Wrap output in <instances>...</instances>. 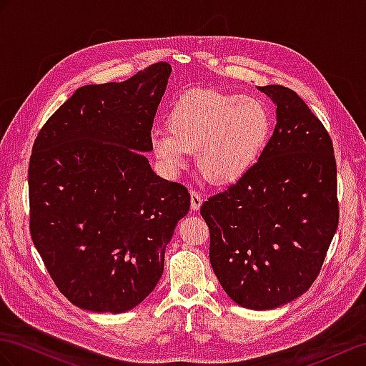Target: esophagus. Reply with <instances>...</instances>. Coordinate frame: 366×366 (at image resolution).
<instances>
[{
    "label": "esophagus",
    "mask_w": 366,
    "mask_h": 366,
    "mask_svg": "<svg viewBox=\"0 0 366 366\" xmlns=\"http://www.w3.org/2000/svg\"><path fill=\"white\" fill-rule=\"evenodd\" d=\"M202 201H204V198H202V194H201V193L194 192V190H193V192H190V207H192V210L198 212V210L201 209Z\"/></svg>",
    "instance_id": "obj_1"
}]
</instances>
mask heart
I'll list each match as a JSON object with an SVG mask.
<instances>
[{
  "label": "heart",
  "instance_id": "1",
  "mask_svg": "<svg viewBox=\"0 0 366 366\" xmlns=\"http://www.w3.org/2000/svg\"><path fill=\"white\" fill-rule=\"evenodd\" d=\"M168 131L154 128L153 153L168 170L179 172L196 152L209 181L232 185L255 167L272 131L263 102L219 89H193L177 99L167 114Z\"/></svg>",
  "mask_w": 366,
  "mask_h": 366
}]
</instances>
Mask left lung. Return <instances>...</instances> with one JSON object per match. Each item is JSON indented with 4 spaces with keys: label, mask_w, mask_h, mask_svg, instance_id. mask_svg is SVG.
<instances>
[{
    "label": "left lung",
    "mask_w": 366,
    "mask_h": 366,
    "mask_svg": "<svg viewBox=\"0 0 366 366\" xmlns=\"http://www.w3.org/2000/svg\"><path fill=\"white\" fill-rule=\"evenodd\" d=\"M277 125L252 170L201 207L213 272L237 305L266 311L311 287L339 226L330 134L292 89L258 86Z\"/></svg>",
    "instance_id": "left-lung-1"
}]
</instances>
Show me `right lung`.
Returning a JSON list of instances; mask_svg holds the SVG:
<instances>
[{"instance_id":"obj_1","label":"right lung","mask_w":366,"mask_h":366,"mask_svg":"<svg viewBox=\"0 0 366 366\" xmlns=\"http://www.w3.org/2000/svg\"><path fill=\"white\" fill-rule=\"evenodd\" d=\"M172 66L86 85L54 112L29 164L31 235L60 292L92 312L120 314L153 292L165 247L190 209L181 184L144 153Z\"/></svg>"}]
</instances>
